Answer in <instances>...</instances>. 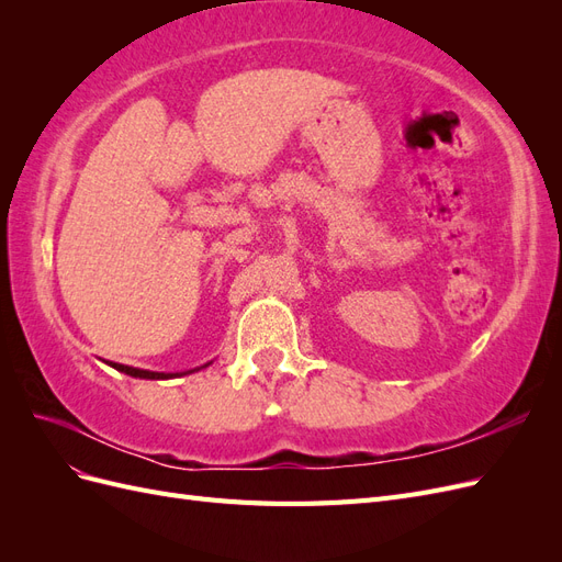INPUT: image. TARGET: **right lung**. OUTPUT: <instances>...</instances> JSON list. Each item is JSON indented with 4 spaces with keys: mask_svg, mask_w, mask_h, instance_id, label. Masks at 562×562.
Wrapping results in <instances>:
<instances>
[{
    "mask_svg": "<svg viewBox=\"0 0 562 562\" xmlns=\"http://www.w3.org/2000/svg\"><path fill=\"white\" fill-rule=\"evenodd\" d=\"M116 370L126 372L131 378H143V380H164V378H173V375H164V372H147V370H135V368H126V366H114Z\"/></svg>",
    "mask_w": 562,
    "mask_h": 562,
    "instance_id": "1",
    "label": "right lung"
}]
</instances>
